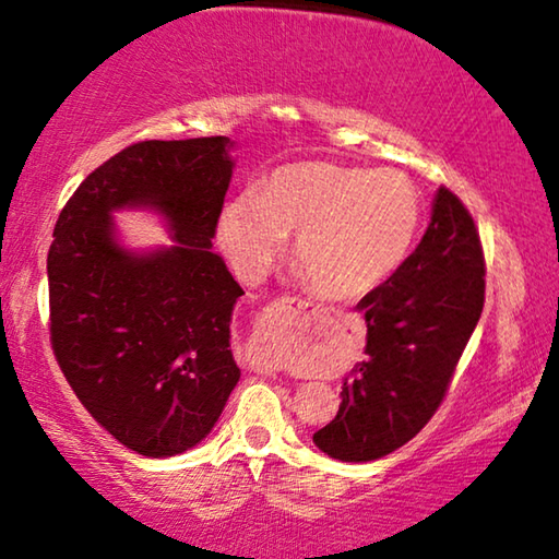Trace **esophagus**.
Segmentation results:
<instances>
[{"label":"esophagus","instance_id":"1","mask_svg":"<svg viewBox=\"0 0 559 559\" xmlns=\"http://www.w3.org/2000/svg\"><path fill=\"white\" fill-rule=\"evenodd\" d=\"M251 367L257 372H261V374H276L281 367H278V362L273 357H269V355H259V357H253L251 359Z\"/></svg>","mask_w":559,"mask_h":559}]
</instances>
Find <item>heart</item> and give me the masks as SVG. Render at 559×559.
Here are the masks:
<instances>
[{
	"mask_svg": "<svg viewBox=\"0 0 559 559\" xmlns=\"http://www.w3.org/2000/svg\"><path fill=\"white\" fill-rule=\"evenodd\" d=\"M421 222L419 189L396 169L333 163L278 167L257 200L222 210L216 239L246 281L261 278L296 234L293 261L320 298L370 296L409 253Z\"/></svg>",
	"mask_w": 559,
	"mask_h": 559,
	"instance_id": "1",
	"label": "heart"
}]
</instances>
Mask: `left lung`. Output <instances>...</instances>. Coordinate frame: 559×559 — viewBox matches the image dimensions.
<instances>
[{"instance_id":"obj_1","label":"left lung","mask_w":559,"mask_h":559,"mask_svg":"<svg viewBox=\"0 0 559 559\" xmlns=\"http://www.w3.org/2000/svg\"><path fill=\"white\" fill-rule=\"evenodd\" d=\"M484 251L466 206L447 187L409 259L357 302L365 359L343 382L333 421L313 433L330 459L365 463L404 447L439 409L484 310Z\"/></svg>"}]
</instances>
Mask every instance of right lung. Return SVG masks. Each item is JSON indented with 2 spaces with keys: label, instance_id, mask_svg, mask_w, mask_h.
Returning <instances> with one entry per match:
<instances>
[{
  "label": "right lung",
  "instance_id": "obj_1",
  "mask_svg": "<svg viewBox=\"0 0 559 559\" xmlns=\"http://www.w3.org/2000/svg\"><path fill=\"white\" fill-rule=\"evenodd\" d=\"M231 147L224 135L130 145L83 179L53 229V355L93 419L150 459L206 439L241 377L231 316L243 290L212 251ZM126 209L159 215L174 243L122 245Z\"/></svg>",
  "mask_w": 559,
  "mask_h": 559
}]
</instances>
